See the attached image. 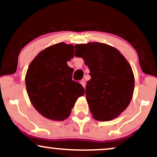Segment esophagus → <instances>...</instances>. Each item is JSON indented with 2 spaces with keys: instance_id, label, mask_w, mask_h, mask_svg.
I'll use <instances>...</instances> for the list:
<instances>
[{
  "instance_id": "1",
  "label": "esophagus",
  "mask_w": 157,
  "mask_h": 157,
  "mask_svg": "<svg viewBox=\"0 0 157 157\" xmlns=\"http://www.w3.org/2000/svg\"><path fill=\"white\" fill-rule=\"evenodd\" d=\"M80 84L82 85V87L83 88H85V80H80Z\"/></svg>"
}]
</instances>
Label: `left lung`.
<instances>
[{"label": "left lung", "mask_w": 157, "mask_h": 157, "mask_svg": "<svg viewBox=\"0 0 157 157\" xmlns=\"http://www.w3.org/2000/svg\"><path fill=\"white\" fill-rule=\"evenodd\" d=\"M75 48L76 56L84 59L90 70L85 94L93 118H116L128 106L133 94L131 67L117 49L104 43L77 44Z\"/></svg>", "instance_id": "8db88e82"}]
</instances>
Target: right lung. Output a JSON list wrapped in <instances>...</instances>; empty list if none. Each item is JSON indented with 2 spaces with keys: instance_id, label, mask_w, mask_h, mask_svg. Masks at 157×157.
<instances>
[{
  "instance_id": "1",
  "label": "right lung",
  "mask_w": 157,
  "mask_h": 157,
  "mask_svg": "<svg viewBox=\"0 0 157 157\" xmlns=\"http://www.w3.org/2000/svg\"><path fill=\"white\" fill-rule=\"evenodd\" d=\"M72 45L57 43L41 51L31 62L26 75L27 94L35 109L53 120L67 119L85 90L72 80L74 69L67 62L74 57Z\"/></svg>"
}]
</instances>
